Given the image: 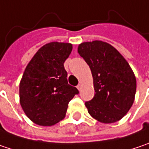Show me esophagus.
<instances>
[{
	"label": "esophagus",
	"instance_id": "34e87169",
	"mask_svg": "<svg viewBox=\"0 0 149 149\" xmlns=\"http://www.w3.org/2000/svg\"><path fill=\"white\" fill-rule=\"evenodd\" d=\"M82 87H83V85H82L81 83H79V84L77 85V89H78L79 91H81V89H82Z\"/></svg>",
	"mask_w": 149,
	"mask_h": 149
}]
</instances>
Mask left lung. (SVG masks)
<instances>
[{"label":"left lung","mask_w":149,"mask_h":149,"mask_svg":"<svg viewBox=\"0 0 149 149\" xmlns=\"http://www.w3.org/2000/svg\"><path fill=\"white\" fill-rule=\"evenodd\" d=\"M77 52L89 66L93 79L94 97L85 103L89 115L104 124L120 120L135 100L132 69L116 49L101 40L81 43Z\"/></svg>","instance_id":"left-lung-1"}]
</instances>
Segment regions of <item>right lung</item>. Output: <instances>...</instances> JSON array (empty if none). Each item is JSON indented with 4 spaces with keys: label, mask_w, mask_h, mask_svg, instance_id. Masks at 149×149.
Here are the masks:
<instances>
[{
    "label": "right lung",
    "mask_w": 149,
    "mask_h": 149,
    "mask_svg": "<svg viewBox=\"0 0 149 149\" xmlns=\"http://www.w3.org/2000/svg\"><path fill=\"white\" fill-rule=\"evenodd\" d=\"M72 45L50 42L35 53L19 84L20 104L33 123L50 127L65 118L68 103L78 93L67 83L64 62Z\"/></svg>",
    "instance_id": "right-lung-1"
}]
</instances>
